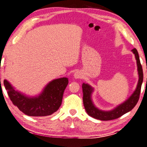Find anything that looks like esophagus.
Listing matches in <instances>:
<instances>
[{
    "instance_id": "1",
    "label": "esophagus",
    "mask_w": 147,
    "mask_h": 147,
    "mask_svg": "<svg viewBox=\"0 0 147 147\" xmlns=\"http://www.w3.org/2000/svg\"><path fill=\"white\" fill-rule=\"evenodd\" d=\"M74 78H81V77H82V74H81L80 72L76 71V73L74 74Z\"/></svg>"
}]
</instances>
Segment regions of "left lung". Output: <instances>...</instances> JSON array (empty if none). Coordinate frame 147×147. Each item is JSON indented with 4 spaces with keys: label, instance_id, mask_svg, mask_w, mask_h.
<instances>
[{
    "label": "left lung",
    "instance_id": "1",
    "mask_svg": "<svg viewBox=\"0 0 147 147\" xmlns=\"http://www.w3.org/2000/svg\"><path fill=\"white\" fill-rule=\"evenodd\" d=\"M132 51L135 55L136 59L137 60L138 71L139 74L138 84L136 89L131 96L127 101H125L124 103L117 107L116 108L111 111H102L97 109L92 103L91 100V93L93 91V89L89 85L83 84V102H84L85 111H86L87 114L92 118L102 120V121H108V120L117 119L125 113L131 111L137 104L139 98H140L141 85H142L143 80V73L142 66L141 64L137 49L134 48L132 49Z\"/></svg>",
    "mask_w": 147,
    "mask_h": 147
}]
</instances>
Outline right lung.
<instances>
[{
    "label": "right lung",
    "instance_id": "1",
    "mask_svg": "<svg viewBox=\"0 0 147 147\" xmlns=\"http://www.w3.org/2000/svg\"><path fill=\"white\" fill-rule=\"evenodd\" d=\"M69 83L67 78L56 79L45 87L38 96L30 98L15 90L6 80L4 85L15 106L30 116H46L58 111L62 104L63 92Z\"/></svg>",
    "mask_w": 147,
    "mask_h": 147
}]
</instances>
